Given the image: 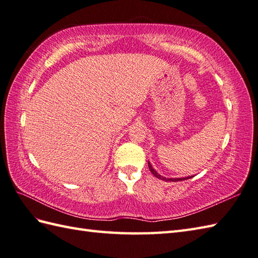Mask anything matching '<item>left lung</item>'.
<instances>
[{"instance_id":"1","label":"left lung","mask_w":258,"mask_h":258,"mask_svg":"<svg viewBox=\"0 0 258 258\" xmlns=\"http://www.w3.org/2000/svg\"><path fill=\"white\" fill-rule=\"evenodd\" d=\"M149 168H150V171H151V173L154 175L155 177H157V178H160V179H162V180H165V182H178V180H184V179H187V178H191L193 176H188V177H182V178H166V177H164V176H162V175H160L158 174L154 168H153V166H152V164L149 162Z\"/></svg>"}]
</instances>
